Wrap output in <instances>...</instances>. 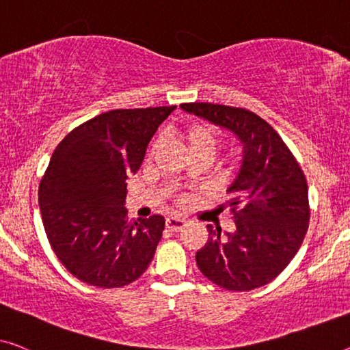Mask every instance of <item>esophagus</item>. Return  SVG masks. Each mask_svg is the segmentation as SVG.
Returning <instances> with one entry per match:
<instances>
[{"mask_svg":"<svg viewBox=\"0 0 350 350\" xmlns=\"http://www.w3.org/2000/svg\"><path fill=\"white\" fill-rule=\"evenodd\" d=\"M187 225V221L184 218H179V217H168L166 218V228L171 229V231H180V229H184V226Z\"/></svg>","mask_w":350,"mask_h":350,"instance_id":"esophagus-1","label":"esophagus"}]
</instances>
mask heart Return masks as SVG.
Segmentation results:
<instances>
[{"instance_id":"heart-1","label":"heart","mask_w":350,"mask_h":350,"mask_svg":"<svg viewBox=\"0 0 350 350\" xmlns=\"http://www.w3.org/2000/svg\"><path fill=\"white\" fill-rule=\"evenodd\" d=\"M184 138L189 143L191 154L207 152L213 155L218 148V133L211 124H193L189 129L184 130ZM159 139H155L150 146V150L157 148Z\"/></svg>"}]
</instances>
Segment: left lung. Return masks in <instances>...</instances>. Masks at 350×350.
<instances>
[{
  "label": "left lung",
  "instance_id": "obj_1",
  "mask_svg": "<svg viewBox=\"0 0 350 350\" xmlns=\"http://www.w3.org/2000/svg\"><path fill=\"white\" fill-rule=\"evenodd\" d=\"M180 108L231 130L243 144L241 170L226 190L236 229L221 236V228L207 225L198 267L226 291L260 288L283 272L308 231L304 171L276 130L253 111L207 102Z\"/></svg>",
  "mask_w": 350,
  "mask_h": 350
}]
</instances>
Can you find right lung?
<instances>
[{
	"label": "right lung",
	"instance_id": "obj_1",
	"mask_svg": "<svg viewBox=\"0 0 350 350\" xmlns=\"http://www.w3.org/2000/svg\"><path fill=\"white\" fill-rule=\"evenodd\" d=\"M176 107L111 109L67 135L39 185L45 234L56 258L83 283L122 288L155 254L165 218L130 220L127 179L142 166L150 138Z\"/></svg>",
	"mask_w": 350,
	"mask_h": 350
}]
</instances>
